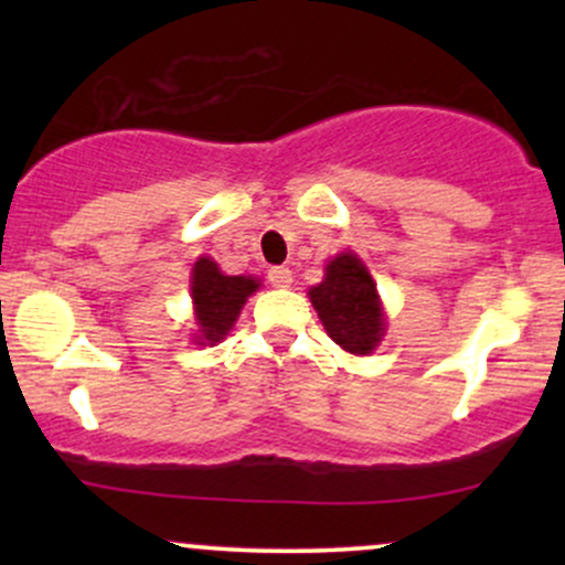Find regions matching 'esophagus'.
<instances>
[{
    "label": "esophagus",
    "mask_w": 565,
    "mask_h": 565,
    "mask_svg": "<svg viewBox=\"0 0 565 565\" xmlns=\"http://www.w3.org/2000/svg\"><path fill=\"white\" fill-rule=\"evenodd\" d=\"M268 281L278 289H289L291 281H295V276H291L289 268H284V265H281V268H270L268 270Z\"/></svg>",
    "instance_id": "1"
}]
</instances>
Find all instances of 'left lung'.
I'll return each mask as SVG.
<instances>
[{"label":"left lung","instance_id":"8db88e82","mask_svg":"<svg viewBox=\"0 0 565 565\" xmlns=\"http://www.w3.org/2000/svg\"><path fill=\"white\" fill-rule=\"evenodd\" d=\"M310 302L327 329V334L342 350L353 355H369L385 334L377 284L366 265L353 252H342L327 265V276L319 287H310Z\"/></svg>","mask_w":565,"mask_h":565}]
</instances>
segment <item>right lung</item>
Here are the masks:
<instances>
[{
  "label": "right lung",
  "instance_id": "1",
  "mask_svg": "<svg viewBox=\"0 0 565 565\" xmlns=\"http://www.w3.org/2000/svg\"><path fill=\"white\" fill-rule=\"evenodd\" d=\"M260 289L252 276H225L212 257H199L191 270V300L196 310L199 334L193 342L215 345L231 332L246 297Z\"/></svg>",
  "mask_w": 565,
  "mask_h": 565
}]
</instances>
